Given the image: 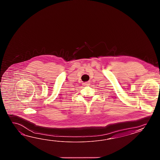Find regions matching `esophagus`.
Returning <instances> with one entry per match:
<instances>
[{
	"mask_svg": "<svg viewBox=\"0 0 160 160\" xmlns=\"http://www.w3.org/2000/svg\"><path fill=\"white\" fill-rule=\"evenodd\" d=\"M90 82H85L82 83V85L84 86H90Z\"/></svg>",
	"mask_w": 160,
	"mask_h": 160,
	"instance_id": "1",
	"label": "esophagus"
}]
</instances>
